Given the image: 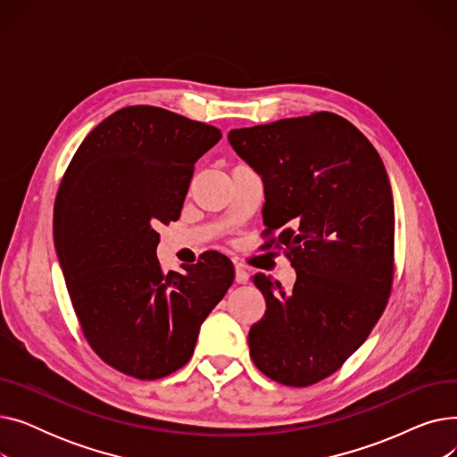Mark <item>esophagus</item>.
Instances as JSON below:
<instances>
[{"mask_svg": "<svg viewBox=\"0 0 457 457\" xmlns=\"http://www.w3.org/2000/svg\"><path fill=\"white\" fill-rule=\"evenodd\" d=\"M235 281L241 283V285H245V283L250 281V274H248V270H246L243 265H237V267H235Z\"/></svg>", "mask_w": 457, "mask_h": 457, "instance_id": "obj_1", "label": "esophagus"}]
</instances>
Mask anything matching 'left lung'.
<instances>
[{"mask_svg": "<svg viewBox=\"0 0 457 457\" xmlns=\"http://www.w3.org/2000/svg\"><path fill=\"white\" fill-rule=\"evenodd\" d=\"M229 144L265 183L262 222L296 270L291 291L270 276L250 328L255 367L283 386L307 387L365 343L387 305L395 272V204L369 138L333 112L231 129Z\"/></svg>", "mask_w": 457, "mask_h": 457, "instance_id": "8db88e82", "label": "left lung"}]
</instances>
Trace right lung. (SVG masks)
<instances>
[{
	"mask_svg": "<svg viewBox=\"0 0 457 457\" xmlns=\"http://www.w3.org/2000/svg\"><path fill=\"white\" fill-rule=\"evenodd\" d=\"M220 138L161 107H124L87 135L61 181L54 238L71 305L92 350L137 379L181 369L233 283L219 252L168 274L155 253L157 228L179 219L196 161Z\"/></svg>",
	"mask_w": 457,
	"mask_h": 457,
	"instance_id": "add662e5",
	"label": "right lung"
}]
</instances>
